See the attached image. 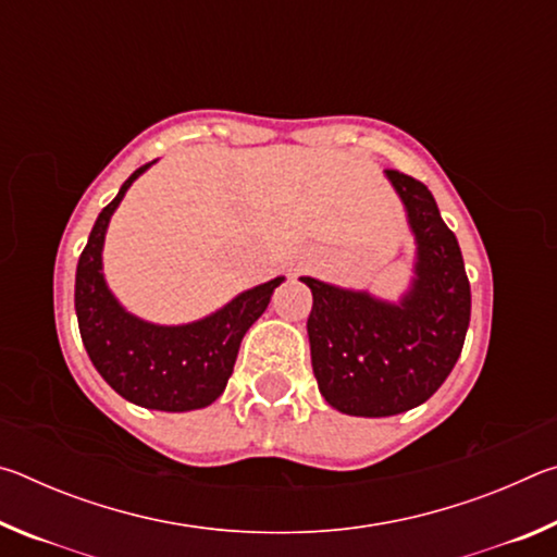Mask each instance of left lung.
<instances>
[{
    "instance_id": "left-lung-1",
    "label": "left lung",
    "mask_w": 557,
    "mask_h": 557,
    "mask_svg": "<svg viewBox=\"0 0 557 557\" xmlns=\"http://www.w3.org/2000/svg\"><path fill=\"white\" fill-rule=\"evenodd\" d=\"M414 240L408 289L391 301L369 289L299 277L312 289L307 319L319 393L334 410L388 418L418 408L455 369L471 292L459 243L425 184L385 172Z\"/></svg>"
}]
</instances>
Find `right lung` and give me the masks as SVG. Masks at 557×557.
<instances>
[{
	"mask_svg": "<svg viewBox=\"0 0 557 557\" xmlns=\"http://www.w3.org/2000/svg\"><path fill=\"white\" fill-rule=\"evenodd\" d=\"M139 166L100 211L75 270V314L92 366L122 398L149 410L188 412L221 398L248 329L285 277L243 289L228 305L188 324H154L127 312L102 272L112 213L149 166Z\"/></svg>",
	"mask_w": 557,
	"mask_h": 557,
	"instance_id": "add662e5",
	"label": "right lung"
}]
</instances>
